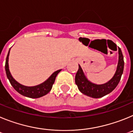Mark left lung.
I'll list each match as a JSON object with an SVG mask.
<instances>
[{
  "mask_svg": "<svg viewBox=\"0 0 133 133\" xmlns=\"http://www.w3.org/2000/svg\"><path fill=\"white\" fill-rule=\"evenodd\" d=\"M118 63L117 71L112 79L103 84H96L90 83L84 76L81 67L78 65V70L75 76V83L78 90L84 95L92 98H101L111 92L119 83L124 69V58L122 51L118 48Z\"/></svg>",
  "mask_w": 133,
  "mask_h": 133,
  "instance_id": "obj_1",
  "label": "left lung"
}]
</instances>
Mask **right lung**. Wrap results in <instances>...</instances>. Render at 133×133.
Returning a JSON list of instances; mask_svg holds the SVG:
<instances>
[{
  "label": "right lung",
  "mask_w": 133,
  "mask_h": 133,
  "mask_svg": "<svg viewBox=\"0 0 133 133\" xmlns=\"http://www.w3.org/2000/svg\"><path fill=\"white\" fill-rule=\"evenodd\" d=\"M10 50H9L8 55H7L6 58L5 63V70L7 78H9L11 85L13 87L14 89L21 95H24L25 97H29V98H39V97H43L44 95H46L50 91L55 81L56 76L58 74V72L61 70H58L55 71L49 78H48L45 82H44L42 84L39 85L35 86V87H26L22 84L17 83L16 81L10 75V72L9 71V56Z\"/></svg>",
  "instance_id": "right-lung-1"
}]
</instances>
